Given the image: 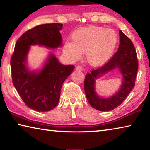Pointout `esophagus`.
Segmentation results:
<instances>
[{
	"label": "esophagus",
	"mask_w": 150,
	"mask_h": 150,
	"mask_svg": "<svg viewBox=\"0 0 150 150\" xmlns=\"http://www.w3.org/2000/svg\"><path fill=\"white\" fill-rule=\"evenodd\" d=\"M76 70L77 71H82V69H83V68H82V67H81V66H80V65H77V67H76Z\"/></svg>",
	"instance_id": "esophagus-1"
}]
</instances>
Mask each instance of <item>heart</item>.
I'll return each mask as SVG.
<instances>
[{"label":"heart","instance_id":"obj_1","mask_svg":"<svg viewBox=\"0 0 150 150\" xmlns=\"http://www.w3.org/2000/svg\"><path fill=\"white\" fill-rule=\"evenodd\" d=\"M118 42L115 30L99 26L81 28L73 33L71 42H66L63 53L72 61H77L85 54L91 66L105 65L112 55Z\"/></svg>","mask_w":150,"mask_h":150}]
</instances>
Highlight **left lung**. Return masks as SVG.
Here are the masks:
<instances>
[{
	"label": "left lung",
	"mask_w": 150,
	"mask_h": 150,
	"mask_svg": "<svg viewBox=\"0 0 150 150\" xmlns=\"http://www.w3.org/2000/svg\"><path fill=\"white\" fill-rule=\"evenodd\" d=\"M120 45L117 52L106 64L86 75L85 92L88 102L94 108L100 111H110L118 107L135 85L138 62L132 42L120 30ZM117 69L122 75L119 91L108 98H102L96 92V80L112 70Z\"/></svg>",
	"instance_id": "obj_1"
}]
</instances>
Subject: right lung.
Returning <instances> with one entry per match:
<instances>
[{"mask_svg": "<svg viewBox=\"0 0 150 150\" xmlns=\"http://www.w3.org/2000/svg\"><path fill=\"white\" fill-rule=\"evenodd\" d=\"M62 26L54 23L35 26L24 33L15 45L11 60L12 82L22 100L34 110L47 112L57 106L63 83L75 68L62 65L52 52L40 69L32 70L28 65L32 45L51 50L62 46Z\"/></svg>", "mask_w": 150, "mask_h": 150, "instance_id": "add662e5", "label": "right lung"}]
</instances>
